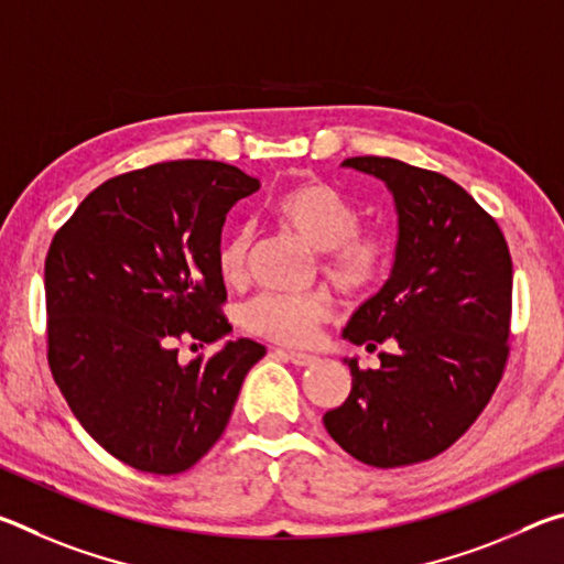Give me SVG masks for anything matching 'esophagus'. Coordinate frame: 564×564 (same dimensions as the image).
I'll list each match as a JSON object with an SVG mask.
<instances>
[{"instance_id":"34e87169","label":"esophagus","mask_w":564,"mask_h":564,"mask_svg":"<svg viewBox=\"0 0 564 564\" xmlns=\"http://www.w3.org/2000/svg\"><path fill=\"white\" fill-rule=\"evenodd\" d=\"M275 352H279V356H285L293 366H301V368L313 366V362L318 360L316 356H311V352H299V350H275Z\"/></svg>"}]
</instances>
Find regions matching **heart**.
Masks as SVG:
<instances>
[{
  "mask_svg": "<svg viewBox=\"0 0 564 564\" xmlns=\"http://www.w3.org/2000/svg\"><path fill=\"white\" fill-rule=\"evenodd\" d=\"M271 214L285 231L316 248L321 269L348 293L373 285L388 261V241L373 228H358V208L336 186L321 178L295 181L273 198ZM251 231L238 228L218 248L216 269L224 283L248 279ZM333 316L328 291L261 293L243 308V326L256 336L283 346H308L318 328Z\"/></svg>",
  "mask_w": 564,
  "mask_h": 564,
  "instance_id": "obj_1",
  "label": "heart"
}]
</instances>
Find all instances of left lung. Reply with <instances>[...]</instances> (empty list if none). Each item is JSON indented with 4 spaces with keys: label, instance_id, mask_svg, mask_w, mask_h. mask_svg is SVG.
Instances as JSON below:
<instances>
[{
    "label": "left lung",
    "instance_id": "1",
    "mask_svg": "<svg viewBox=\"0 0 564 564\" xmlns=\"http://www.w3.org/2000/svg\"><path fill=\"white\" fill-rule=\"evenodd\" d=\"M340 166L383 181L395 202L398 243L388 281L352 313L343 338L376 348L378 370L346 358V403L323 425L373 467L431 460L488 405L508 362L512 259L495 218L443 174L386 156Z\"/></svg>",
    "mask_w": 564,
    "mask_h": 564
}]
</instances>
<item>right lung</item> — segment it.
Returning a JSON list of instances; mask_svg holds the SVG:
<instances>
[{"mask_svg":"<svg viewBox=\"0 0 564 564\" xmlns=\"http://www.w3.org/2000/svg\"><path fill=\"white\" fill-rule=\"evenodd\" d=\"M261 188L221 161H166L104 181L56 231L44 263L50 368L84 431L137 470L174 475L226 431L265 356L231 333L216 269L226 214Z\"/></svg>","mask_w":564,"mask_h":564,"instance_id":"obj_1","label":"right lung"}]
</instances>
